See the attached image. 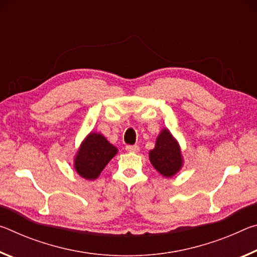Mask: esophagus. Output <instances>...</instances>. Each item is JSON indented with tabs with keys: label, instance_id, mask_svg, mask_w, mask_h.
<instances>
[{
	"label": "esophagus",
	"instance_id": "obj_1",
	"mask_svg": "<svg viewBox=\"0 0 257 257\" xmlns=\"http://www.w3.org/2000/svg\"><path fill=\"white\" fill-rule=\"evenodd\" d=\"M125 150H127V152H129V153H138L139 152V146L137 145H129L125 147Z\"/></svg>",
	"mask_w": 257,
	"mask_h": 257
}]
</instances>
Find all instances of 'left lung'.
<instances>
[{
  "mask_svg": "<svg viewBox=\"0 0 257 257\" xmlns=\"http://www.w3.org/2000/svg\"><path fill=\"white\" fill-rule=\"evenodd\" d=\"M149 156L155 170L165 178L176 176L184 167L181 147L168 128L161 130Z\"/></svg>",
  "mask_w": 257,
  "mask_h": 257,
  "instance_id": "1",
  "label": "left lung"
}]
</instances>
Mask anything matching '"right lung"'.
Here are the masks:
<instances>
[{"mask_svg": "<svg viewBox=\"0 0 257 257\" xmlns=\"http://www.w3.org/2000/svg\"><path fill=\"white\" fill-rule=\"evenodd\" d=\"M116 153L118 149L102 134L90 132L73 156V168L84 179L95 180Z\"/></svg>", "mask_w": 257, "mask_h": 257, "instance_id": "obj_1", "label": "right lung"}]
</instances>
